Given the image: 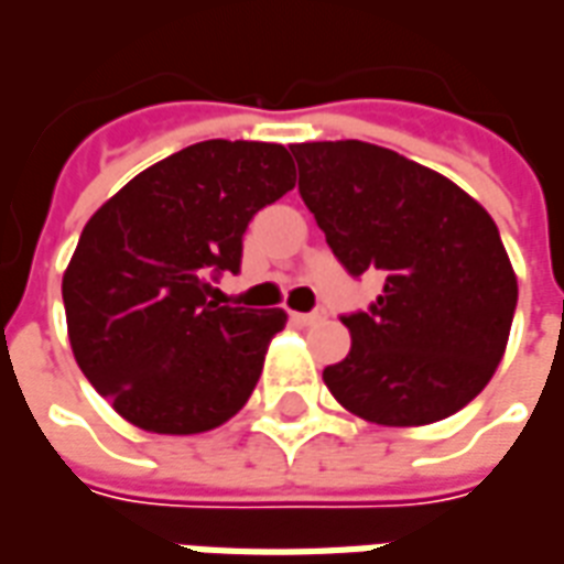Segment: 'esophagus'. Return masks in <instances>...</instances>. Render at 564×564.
<instances>
[{
    "mask_svg": "<svg viewBox=\"0 0 564 564\" xmlns=\"http://www.w3.org/2000/svg\"><path fill=\"white\" fill-rule=\"evenodd\" d=\"M295 323H302V326H314V323H323L326 319V311L317 307V311H307V314H293Z\"/></svg>",
    "mask_w": 564,
    "mask_h": 564,
    "instance_id": "esophagus-1",
    "label": "esophagus"
}]
</instances>
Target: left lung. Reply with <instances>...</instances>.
Returning <instances> with one entry per match:
<instances>
[{
    "mask_svg": "<svg viewBox=\"0 0 564 564\" xmlns=\"http://www.w3.org/2000/svg\"><path fill=\"white\" fill-rule=\"evenodd\" d=\"M299 193L347 274H383L368 311L344 314L354 347L323 371L350 414L425 425L496 375L517 274L492 217L444 174L366 141L293 144Z\"/></svg>",
    "mask_w": 564,
    "mask_h": 564,
    "instance_id": "obj_1",
    "label": "left lung"
}]
</instances>
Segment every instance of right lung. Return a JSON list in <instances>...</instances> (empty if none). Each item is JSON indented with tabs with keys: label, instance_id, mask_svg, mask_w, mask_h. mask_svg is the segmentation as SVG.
Returning <instances> with one entry per match:
<instances>
[{
	"label": "right lung",
	"instance_id": "obj_1",
	"mask_svg": "<svg viewBox=\"0 0 564 564\" xmlns=\"http://www.w3.org/2000/svg\"><path fill=\"white\" fill-rule=\"evenodd\" d=\"M295 186L283 144L210 139L135 174L84 226L63 274L68 341L117 414L156 435H198L257 387L281 307L210 302L238 274L247 223Z\"/></svg>",
	"mask_w": 564,
	"mask_h": 564
}]
</instances>
